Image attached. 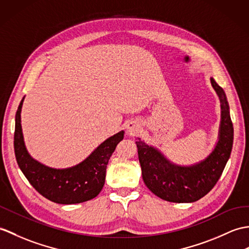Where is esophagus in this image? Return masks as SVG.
Wrapping results in <instances>:
<instances>
[{"label": "esophagus", "mask_w": 249, "mask_h": 249, "mask_svg": "<svg viewBox=\"0 0 249 249\" xmlns=\"http://www.w3.org/2000/svg\"><path fill=\"white\" fill-rule=\"evenodd\" d=\"M139 128H140V126H139V124H137L136 122H130L127 124V134L132 136L135 135L136 132L139 130Z\"/></svg>", "instance_id": "34e87169"}]
</instances>
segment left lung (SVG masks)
I'll return each instance as SVG.
<instances>
[{"instance_id": "left-lung-1", "label": "left lung", "mask_w": 249, "mask_h": 249, "mask_svg": "<svg viewBox=\"0 0 249 249\" xmlns=\"http://www.w3.org/2000/svg\"><path fill=\"white\" fill-rule=\"evenodd\" d=\"M210 82L221 102V123L215 146L204 160L192 165H178L157 147L137 139L144 183L161 199L172 203H193L204 197L215 186L230 157L233 126L227 97L212 77Z\"/></svg>"}]
</instances>
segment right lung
I'll list each match as a JSON object with an SVG mask.
<instances>
[{"label":"right lung","mask_w":249,"mask_h":249,"mask_svg":"<svg viewBox=\"0 0 249 249\" xmlns=\"http://www.w3.org/2000/svg\"><path fill=\"white\" fill-rule=\"evenodd\" d=\"M22 98L16 113L14 146L16 159L27 180L45 198L57 204H79L96 197L105 183L108 161L123 140L124 130L101 143L82 162L67 169L40 163L27 152L21 126Z\"/></svg>","instance_id":"right-lung-1"}]
</instances>
